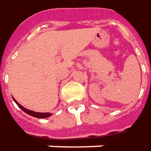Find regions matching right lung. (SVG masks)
I'll return each mask as SVG.
<instances>
[{
	"label": "right lung",
	"instance_id": "obj_1",
	"mask_svg": "<svg viewBox=\"0 0 151 151\" xmlns=\"http://www.w3.org/2000/svg\"><path fill=\"white\" fill-rule=\"evenodd\" d=\"M12 99H13V100L15 101V103L18 105V107L22 109V110H23L26 114H27L31 115V116H33V117L35 118H38V119H46V118H48L52 115L51 113H39V112H35L32 111V110H30V109H26V108L22 106V105H21L18 102L14 99L13 97H12Z\"/></svg>",
	"mask_w": 151,
	"mask_h": 151
}]
</instances>
